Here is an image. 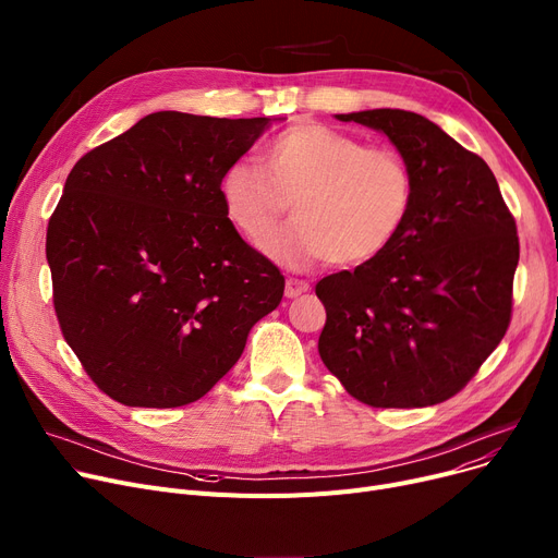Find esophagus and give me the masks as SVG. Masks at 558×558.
I'll use <instances>...</instances> for the list:
<instances>
[{
  "instance_id": "obj_1",
  "label": "esophagus",
  "mask_w": 558,
  "mask_h": 558,
  "mask_svg": "<svg viewBox=\"0 0 558 558\" xmlns=\"http://www.w3.org/2000/svg\"><path fill=\"white\" fill-rule=\"evenodd\" d=\"M307 289H310V282H307V280L287 278V284H284V296H287V299H299L301 294H305Z\"/></svg>"
}]
</instances>
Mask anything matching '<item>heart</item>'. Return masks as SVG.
I'll list each match as a JSON object with an SVG mask.
<instances>
[{"instance_id":"1","label":"heart","mask_w":558,"mask_h":558,"mask_svg":"<svg viewBox=\"0 0 558 558\" xmlns=\"http://www.w3.org/2000/svg\"><path fill=\"white\" fill-rule=\"evenodd\" d=\"M219 196L230 226L251 244L269 238L291 203L296 219L264 244L282 267L307 269L324 259L360 267L402 232L416 179L391 146L299 122L264 146V169L251 160L228 165Z\"/></svg>"}]
</instances>
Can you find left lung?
<instances>
[{"mask_svg":"<svg viewBox=\"0 0 558 558\" xmlns=\"http://www.w3.org/2000/svg\"><path fill=\"white\" fill-rule=\"evenodd\" d=\"M383 131L416 179L396 242L355 271L326 276L318 355L364 404L412 409L459 393L507 335L520 257L515 219L488 165L427 117L337 114Z\"/></svg>","mask_w":558,"mask_h":558,"instance_id":"8db88e82","label":"left lung"}]
</instances>
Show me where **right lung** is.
<instances>
[{
  "mask_svg": "<svg viewBox=\"0 0 558 558\" xmlns=\"http://www.w3.org/2000/svg\"><path fill=\"white\" fill-rule=\"evenodd\" d=\"M160 110L87 151L47 226L53 310L93 383L183 407L238 364L284 278L223 213L219 181L269 126Z\"/></svg>",
  "mask_w": 558,
  "mask_h": 558,
  "instance_id": "obj_1",
  "label": "right lung"
}]
</instances>
